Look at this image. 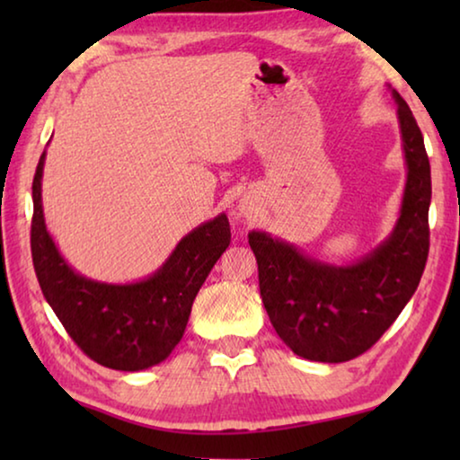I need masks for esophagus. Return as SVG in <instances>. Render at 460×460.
<instances>
[{
    "mask_svg": "<svg viewBox=\"0 0 460 460\" xmlns=\"http://www.w3.org/2000/svg\"><path fill=\"white\" fill-rule=\"evenodd\" d=\"M237 211H239V215L241 217H253L255 215V211H258V205H255V200L253 199H249V197H243L239 200V207H237Z\"/></svg>",
    "mask_w": 460,
    "mask_h": 460,
    "instance_id": "34e87169",
    "label": "esophagus"
}]
</instances>
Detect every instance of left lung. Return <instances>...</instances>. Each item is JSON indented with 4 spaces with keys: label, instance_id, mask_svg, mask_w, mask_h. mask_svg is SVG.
I'll return each mask as SVG.
<instances>
[{
    "label": "left lung",
    "instance_id": "obj_1",
    "mask_svg": "<svg viewBox=\"0 0 460 460\" xmlns=\"http://www.w3.org/2000/svg\"><path fill=\"white\" fill-rule=\"evenodd\" d=\"M406 186L389 235L353 263H329L298 245L249 231L263 306L278 337L298 357L342 363L376 345L416 292L428 258L432 182L424 137L398 91Z\"/></svg>",
    "mask_w": 460,
    "mask_h": 460
}]
</instances>
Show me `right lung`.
I'll return each instance as SVG.
<instances>
[{
    "label": "right lung",
    "mask_w": 460,
    "mask_h": 460,
    "mask_svg": "<svg viewBox=\"0 0 460 460\" xmlns=\"http://www.w3.org/2000/svg\"><path fill=\"white\" fill-rule=\"evenodd\" d=\"M44 160L46 150L32 184V260L46 302L76 345L103 367L142 371L168 359L182 339L200 286L231 243L227 215L219 213L186 233L150 276L126 284L99 282L62 258L46 227Z\"/></svg>",
    "instance_id": "right-lung-1"
}]
</instances>
